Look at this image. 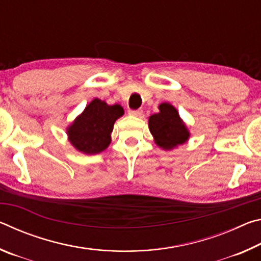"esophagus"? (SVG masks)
Masks as SVG:
<instances>
[{
    "label": "esophagus",
    "mask_w": 261,
    "mask_h": 261,
    "mask_svg": "<svg viewBox=\"0 0 261 261\" xmlns=\"http://www.w3.org/2000/svg\"><path fill=\"white\" fill-rule=\"evenodd\" d=\"M129 114H130V115H132V116H136V117H141V115H143V110H141V109H137V110H130Z\"/></svg>",
    "instance_id": "esophagus-1"
}]
</instances>
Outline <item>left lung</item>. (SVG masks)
<instances>
[{"mask_svg":"<svg viewBox=\"0 0 261 261\" xmlns=\"http://www.w3.org/2000/svg\"><path fill=\"white\" fill-rule=\"evenodd\" d=\"M148 118V127L159 147L173 149L189 139L190 132L174 106L163 102Z\"/></svg>","mask_w":261,"mask_h":261,"instance_id":"1","label":"left lung"}]
</instances>
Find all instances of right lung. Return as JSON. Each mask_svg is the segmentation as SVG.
Masks as SVG:
<instances>
[{"label": "right lung", "instance_id": "obj_1", "mask_svg": "<svg viewBox=\"0 0 261 261\" xmlns=\"http://www.w3.org/2000/svg\"><path fill=\"white\" fill-rule=\"evenodd\" d=\"M123 114L120 105L109 106L100 99L92 100L67 129L69 141L82 153H101L109 146L114 123Z\"/></svg>", "mask_w": 261, "mask_h": 261}]
</instances>
